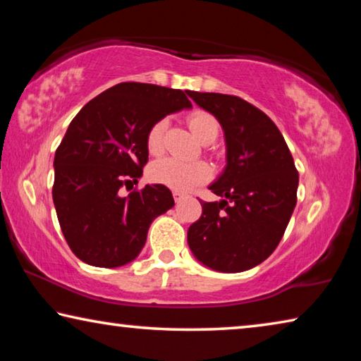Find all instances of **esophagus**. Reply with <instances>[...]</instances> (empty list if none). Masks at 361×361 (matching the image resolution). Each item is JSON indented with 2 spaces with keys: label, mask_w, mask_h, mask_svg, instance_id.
Returning a JSON list of instances; mask_svg holds the SVG:
<instances>
[{
  "label": "esophagus",
  "mask_w": 361,
  "mask_h": 361,
  "mask_svg": "<svg viewBox=\"0 0 361 361\" xmlns=\"http://www.w3.org/2000/svg\"><path fill=\"white\" fill-rule=\"evenodd\" d=\"M186 192H183V191H176V189H175V191H173V199H175V202H180V200L181 199H185L186 197Z\"/></svg>",
  "instance_id": "obj_1"
}]
</instances>
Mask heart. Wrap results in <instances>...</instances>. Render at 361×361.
<instances>
[{"label": "heart", "instance_id": "obj_1", "mask_svg": "<svg viewBox=\"0 0 361 361\" xmlns=\"http://www.w3.org/2000/svg\"><path fill=\"white\" fill-rule=\"evenodd\" d=\"M192 135L200 143L215 142L219 132V124L216 118L210 113L197 109L186 118ZM166 119H159L146 132V149L151 156H159L164 149V132H166ZM149 176L152 181L161 183L176 191H188L194 186H199L210 178V169L202 161L181 162L176 159H161L154 162L149 169Z\"/></svg>", "mask_w": 361, "mask_h": 361}]
</instances>
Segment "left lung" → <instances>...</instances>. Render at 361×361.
I'll return each mask as SVG.
<instances>
[{"instance_id": "obj_1", "label": "left lung", "mask_w": 361, "mask_h": 361, "mask_svg": "<svg viewBox=\"0 0 361 361\" xmlns=\"http://www.w3.org/2000/svg\"><path fill=\"white\" fill-rule=\"evenodd\" d=\"M188 95L219 121L228 166L188 229V243L202 264L219 272H242L261 264L282 240L298 200L299 175L277 126L266 113L235 95Z\"/></svg>"}]
</instances>
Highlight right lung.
I'll return each mask as SVG.
<instances>
[{"label": "right lung", "instance_id": "right-lung-1", "mask_svg": "<svg viewBox=\"0 0 361 361\" xmlns=\"http://www.w3.org/2000/svg\"><path fill=\"white\" fill-rule=\"evenodd\" d=\"M188 92L121 82L85 103L70 122L54 159L52 199L71 252L85 264L119 267L135 259L148 229L175 205L164 185L137 183L148 162L146 132L156 121L191 106Z\"/></svg>", "mask_w": 361, "mask_h": 361}]
</instances>
